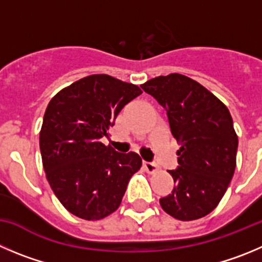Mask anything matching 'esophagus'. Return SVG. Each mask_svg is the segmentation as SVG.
<instances>
[{
  "label": "esophagus",
  "instance_id": "1",
  "mask_svg": "<svg viewBox=\"0 0 262 262\" xmlns=\"http://www.w3.org/2000/svg\"><path fill=\"white\" fill-rule=\"evenodd\" d=\"M143 167H145L146 172L148 173H155L159 169L158 164H156L155 161H143Z\"/></svg>",
  "mask_w": 262,
  "mask_h": 262
}]
</instances>
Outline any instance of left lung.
<instances>
[{
    "label": "left lung",
    "instance_id": "1",
    "mask_svg": "<svg viewBox=\"0 0 262 262\" xmlns=\"http://www.w3.org/2000/svg\"><path fill=\"white\" fill-rule=\"evenodd\" d=\"M167 111L180 143L178 165L169 170L176 186L160 205L181 221L211 213L235 170L238 137L227 107L203 85L180 73L159 76L141 85Z\"/></svg>",
    "mask_w": 262,
    "mask_h": 262
}]
</instances>
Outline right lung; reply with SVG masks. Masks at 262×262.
Here are the masks:
<instances>
[{
	"instance_id": "add662e5",
	"label": "right lung",
	"mask_w": 262,
	"mask_h": 262,
	"mask_svg": "<svg viewBox=\"0 0 262 262\" xmlns=\"http://www.w3.org/2000/svg\"><path fill=\"white\" fill-rule=\"evenodd\" d=\"M142 93L108 75H92L60 90L49 102L40 132L42 164L63 207L84 220H101L119 208L138 154L104 146L125 104Z\"/></svg>"
}]
</instances>
